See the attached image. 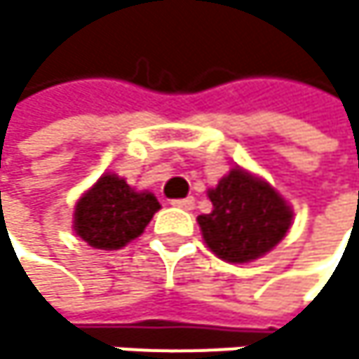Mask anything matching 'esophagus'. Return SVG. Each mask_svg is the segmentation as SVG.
I'll return each mask as SVG.
<instances>
[{
  "instance_id": "obj_1",
  "label": "esophagus",
  "mask_w": 359,
  "mask_h": 359,
  "mask_svg": "<svg viewBox=\"0 0 359 359\" xmlns=\"http://www.w3.org/2000/svg\"><path fill=\"white\" fill-rule=\"evenodd\" d=\"M172 206L176 209H183V211H191L196 206V200L194 198H181V200H172Z\"/></svg>"
}]
</instances>
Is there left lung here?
<instances>
[{"label":"left lung","instance_id":"1","mask_svg":"<svg viewBox=\"0 0 359 359\" xmlns=\"http://www.w3.org/2000/svg\"><path fill=\"white\" fill-rule=\"evenodd\" d=\"M206 196L213 211L198 215V226L206 248L226 263L243 265L258 260L291 230V204L263 176L241 165L230 168Z\"/></svg>","mask_w":359,"mask_h":359}]
</instances>
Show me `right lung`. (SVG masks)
I'll list each match as a JSON object with an SVG mask.
<instances>
[{"instance_id": "obj_1", "label": "right lung", "mask_w": 359, "mask_h": 359, "mask_svg": "<svg viewBox=\"0 0 359 359\" xmlns=\"http://www.w3.org/2000/svg\"><path fill=\"white\" fill-rule=\"evenodd\" d=\"M159 209L155 194L133 189L122 176L105 172L77 200L73 230L94 250H122L140 237Z\"/></svg>"}]
</instances>
